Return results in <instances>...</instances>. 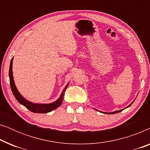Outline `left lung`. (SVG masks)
Here are the masks:
<instances>
[{"mask_svg":"<svg viewBox=\"0 0 150 150\" xmlns=\"http://www.w3.org/2000/svg\"><path fill=\"white\" fill-rule=\"evenodd\" d=\"M131 104H130V105H129L128 107H129V106H130ZM124 110V109H122V110H117V111H115V112H106V114H114V113H117V112H121V111H122V110ZM104 113H105V112H104Z\"/></svg>","mask_w":150,"mask_h":150,"instance_id":"8db88e82","label":"left lung"}]
</instances>
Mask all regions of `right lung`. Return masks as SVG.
Wrapping results in <instances>:
<instances>
[{
    "mask_svg": "<svg viewBox=\"0 0 150 150\" xmlns=\"http://www.w3.org/2000/svg\"><path fill=\"white\" fill-rule=\"evenodd\" d=\"M12 63H13V58L11 59V62H10V66H9V81H10V86H11V89L13 93V96H15L16 99L20 102V104L25 106L26 108L30 110L31 112H36V113H46V112H49L52 110L56 109L58 108L61 104H62V102L63 100V97H64L65 90H66L67 87H68L69 83L65 86V87L63 89V91L61 93L60 98L57 100L56 102H53V103L48 104H33L32 102H28V100L24 99L22 97L19 92H18V89H16L15 83H14L13 77V73H12Z\"/></svg>",
    "mask_w": 150,
    "mask_h": 150,
    "instance_id": "add662e5",
    "label": "right lung"
}]
</instances>
